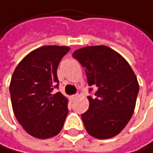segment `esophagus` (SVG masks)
<instances>
[{
  "label": "esophagus",
  "instance_id": "34e87169",
  "mask_svg": "<svg viewBox=\"0 0 153 153\" xmlns=\"http://www.w3.org/2000/svg\"><path fill=\"white\" fill-rule=\"evenodd\" d=\"M78 96V94H73V95H71V99H75V98H76Z\"/></svg>",
  "mask_w": 153,
  "mask_h": 153
}]
</instances>
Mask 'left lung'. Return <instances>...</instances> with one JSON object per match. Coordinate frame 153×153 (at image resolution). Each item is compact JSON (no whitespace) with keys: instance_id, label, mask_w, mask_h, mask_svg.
I'll return each instance as SVG.
<instances>
[{"instance_id":"8db88e82","label":"left lung","mask_w":153,"mask_h":153,"mask_svg":"<svg viewBox=\"0 0 153 153\" xmlns=\"http://www.w3.org/2000/svg\"><path fill=\"white\" fill-rule=\"evenodd\" d=\"M73 57L85 68L89 85L97 88L94 95L88 96L89 109L81 115L86 131L98 139L117 136L136 107L139 85L133 69L123 56L106 46L79 48Z\"/></svg>"}]
</instances>
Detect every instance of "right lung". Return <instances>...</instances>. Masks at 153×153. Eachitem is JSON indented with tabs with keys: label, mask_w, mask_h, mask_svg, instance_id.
I'll return each mask as SVG.
<instances>
[{
	"label": "right lung",
	"mask_w": 153,
	"mask_h": 153,
	"mask_svg": "<svg viewBox=\"0 0 153 153\" xmlns=\"http://www.w3.org/2000/svg\"><path fill=\"white\" fill-rule=\"evenodd\" d=\"M70 50L64 46H45L25 56L10 82L13 111L23 129L32 137L49 138L61 132L68 114V99L58 88L57 69Z\"/></svg>",
	"instance_id": "1"
}]
</instances>
